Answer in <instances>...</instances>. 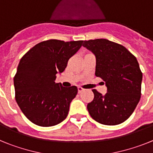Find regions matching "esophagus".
<instances>
[{"instance_id":"34e87169","label":"esophagus","mask_w":153,"mask_h":153,"mask_svg":"<svg viewBox=\"0 0 153 153\" xmlns=\"http://www.w3.org/2000/svg\"><path fill=\"white\" fill-rule=\"evenodd\" d=\"M84 89L83 88H82V87H81V86H78V93H80L81 92H83V91H84Z\"/></svg>"}]
</instances>
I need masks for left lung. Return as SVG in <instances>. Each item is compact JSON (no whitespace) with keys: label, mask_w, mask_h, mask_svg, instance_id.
<instances>
[{"label":"left lung","mask_w":153,"mask_h":153,"mask_svg":"<svg viewBox=\"0 0 153 153\" xmlns=\"http://www.w3.org/2000/svg\"><path fill=\"white\" fill-rule=\"evenodd\" d=\"M83 46L95 55V75L107 87L105 95L93 90L94 98L87 104L89 113L103 125L122 123L133 113L141 97L143 74L136 56L106 39L85 40Z\"/></svg>","instance_id":"8db88e82"}]
</instances>
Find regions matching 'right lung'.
Here are the masks:
<instances>
[{
	"instance_id": "1",
	"label": "right lung",
	"mask_w": 153,
	"mask_h": 153,
	"mask_svg": "<svg viewBox=\"0 0 153 153\" xmlns=\"http://www.w3.org/2000/svg\"><path fill=\"white\" fill-rule=\"evenodd\" d=\"M83 40H49L31 48L20 60L13 78L15 99L25 117L40 126H53L67 118L70 104L77 94L75 86L55 82Z\"/></svg>"
}]
</instances>
